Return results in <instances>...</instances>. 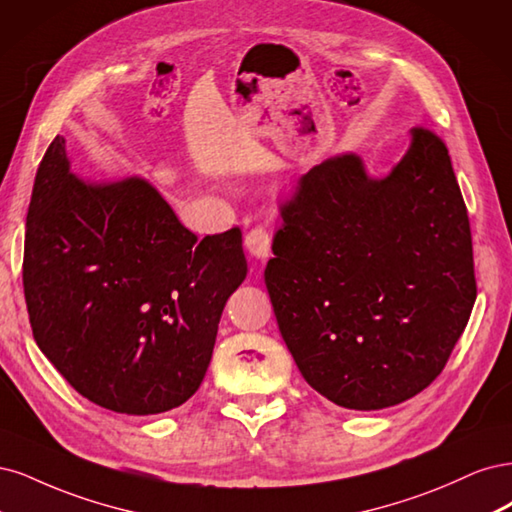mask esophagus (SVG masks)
Here are the masks:
<instances>
[{
	"label": "esophagus",
	"instance_id": "obj_1",
	"mask_svg": "<svg viewBox=\"0 0 512 512\" xmlns=\"http://www.w3.org/2000/svg\"><path fill=\"white\" fill-rule=\"evenodd\" d=\"M244 246L251 257L255 259H268L270 255V234L263 227H253L249 234L244 236Z\"/></svg>",
	"mask_w": 512,
	"mask_h": 512
}]
</instances>
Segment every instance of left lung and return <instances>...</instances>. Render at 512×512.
<instances>
[{
    "label": "left lung",
    "instance_id": "8db88e82",
    "mask_svg": "<svg viewBox=\"0 0 512 512\" xmlns=\"http://www.w3.org/2000/svg\"><path fill=\"white\" fill-rule=\"evenodd\" d=\"M280 214L266 287L306 383L351 410L423 391L476 300L468 210L444 142L412 127L381 178L355 153L329 157Z\"/></svg>",
    "mask_w": 512,
    "mask_h": 512
}]
</instances>
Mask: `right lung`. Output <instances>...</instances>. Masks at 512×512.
<instances>
[{"mask_svg":"<svg viewBox=\"0 0 512 512\" xmlns=\"http://www.w3.org/2000/svg\"><path fill=\"white\" fill-rule=\"evenodd\" d=\"M244 278L238 227L197 240L146 178L85 180L63 136L46 148L27 210L25 302L40 351L93 404L123 415L185 404Z\"/></svg>","mask_w":512,"mask_h":512,"instance_id":"add662e5","label":"right lung"}]
</instances>
